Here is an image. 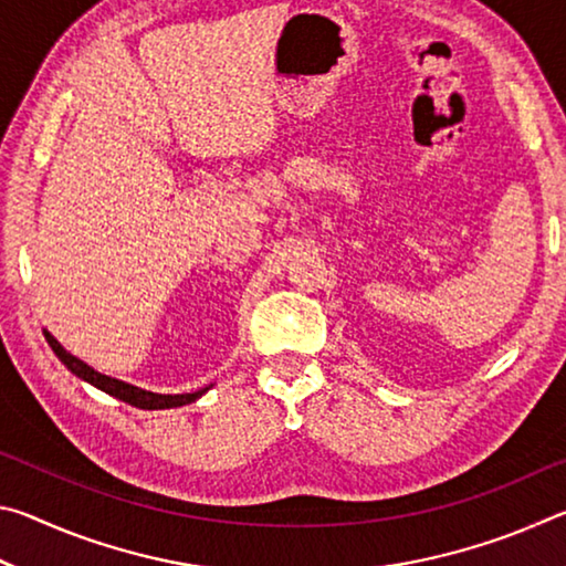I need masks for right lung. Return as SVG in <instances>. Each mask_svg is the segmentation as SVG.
Masks as SVG:
<instances>
[{"mask_svg": "<svg viewBox=\"0 0 566 566\" xmlns=\"http://www.w3.org/2000/svg\"><path fill=\"white\" fill-rule=\"evenodd\" d=\"M44 339L50 342L52 352L60 357V361L64 364L66 369L72 371L84 381H90L102 391H107V395L117 397L122 401H127L132 407H139V409H169V407H181V405H189V401H195L205 395L207 389H199V391H191V395H155V391H147V389H139V387H132L127 381H119V379H112L107 375H99V371H94L92 367H87L82 359H76L74 354L66 352L60 342H56L50 332H44Z\"/></svg>", "mask_w": 566, "mask_h": 566, "instance_id": "obj_1", "label": "right lung"}]
</instances>
